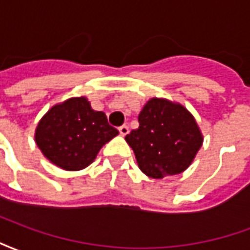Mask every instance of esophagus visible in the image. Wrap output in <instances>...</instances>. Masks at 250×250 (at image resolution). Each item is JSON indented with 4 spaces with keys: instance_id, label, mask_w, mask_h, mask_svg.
<instances>
[{
    "instance_id": "esophagus-1",
    "label": "esophagus",
    "mask_w": 250,
    "mask_h": 250,
    "mask_svg": "<svg viewBox=\"0 0 250 250\" xmlns=\"http://www.w3.org/2000/svg\"><path fill=\"white\" fill-rule=\"evenodd\" d=\"M118 130H119V134L120 135H127V134H128V127H127V125H120L119 128H118Z\"/></svg>"
}]
</instances>
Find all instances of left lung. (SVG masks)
Returning <instances> with one entry per match:
<instances>
[{
    "instance_id": "8db88e82",
    "label": "left lung",
    "mask_w": 250,
    "mask_h": 250,
    "mask_svg": "<svg viewBox=\"0 0 250 250\" xmlns=\"http://www.w3.org/2000/svg\"><path fill=\"white\" fill-rule=\"evenodd\" d=\"M139 127L125 135L136 162L151 178L182 173L202 146V135L188 109L163 99H151L138 116Z\"/></svg>"
}]
</instances>
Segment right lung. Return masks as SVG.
Returning <instances> with one entry per match:
<instances>
[{
    "label": "right lung",
    "instance_id": "1",
    "mask_svg": "<svg viewBox=\"0 0 250 250\" xmlns=\"http://www.w3.org/2000/svg\"><path fill=\"white\" fill-rule=\"evenodd\" d=\"M119 134L102 111L85 98H73L52 107L36 130V143L52 163L64 170H82L99 150Z\"/></svg>",
    "mask_w": 250,
    "mask_h": 250
}]
</instances>
